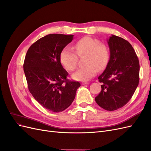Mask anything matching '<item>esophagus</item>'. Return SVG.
<instances>
[{"label": "esophagus", "mask_w": 151, "mask_h": 151, "mask_svg": "<svg viewBox=\"0 0 151 151\" xmlns=\"http://www.w3.org/2000/svg\"><path fill=\"white\" fill-rule=\"evenodd\" d=\"M81 84L82 85H84V84H88L89 83H88V82H84V83H82Z\"/></svg>", "instance_id": "obj_1"}]
</instances>
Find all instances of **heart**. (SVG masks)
Returning <instances> with one entry per match:
<instances>
[{
    "label": "heart",
    "instance_id": "obj_1",
    "mask_svg": "<svg viewBox=\"0 0 151 151\" xmlns=\"http://www.w3.org/2000/svg\"><path fill=\"white\" fill-rule=\"evenodd\" d=\"M74 48L77 55L84 57L86 66L76 71L72 78L81 81H87L93 77L98 70L106 67L109 60V51L108 47L100 43L99 41L90 37H84L75 43ZM71 48H63L60 53L62 65L69 71L74 70L77 65V57Z\"/></svg>",
    "mask_w": 151,
    "mask_h": 151
}]
</instances>
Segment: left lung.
<instances>
[{"label": "left lung", "mask_w": 151, "mask_h": 151, "mask_svg": "<svg viewBox=\"0 0 151 151\" xmlns=\"http://www.w3.org/2000/svg\"><path fill=\"white\" fill-rule=\"evenodd\" d=\"M110 57L98 77L101 91L95 98L100 107L114 111L130 101L139 83L140 65L134 49L128 41L112 35L107 40Z\"/></svg>", "instance_id": "obj_1"}]
</instances>
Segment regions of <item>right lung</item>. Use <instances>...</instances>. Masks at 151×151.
<instances>
[{
	"instance_id": "add662e5",
	"label": "right lung",
	"mask_w": 151,
	"mask_h": 151,
	"mask_svg": "<svg viewBox=\"0 0 151 151\" xmlns=\"http://www.w3.org/2000/svg\"><path fill=\"white\" fill-rule=\"evenodd\" d=\"M74 35L50 34L29 48L23 65L29 92L42 106L52 112L65 110L74 101L79 82L67 79L60 53Z\"/></svg>"
}]
</instances>
